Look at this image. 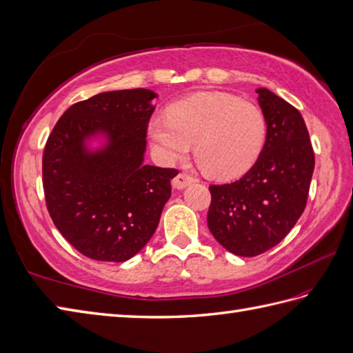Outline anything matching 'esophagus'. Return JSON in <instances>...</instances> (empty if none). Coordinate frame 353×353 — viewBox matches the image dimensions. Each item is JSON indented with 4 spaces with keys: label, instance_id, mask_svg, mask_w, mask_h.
I'll list each match as a JSON object with an SVG mask.
<instances>
[{
    "label": "esophagus",
    "instance_id": "esophagus-1",
    "mask_svg": "<svg viewBox=\"0 0 353 353\" xmlns=\"http://www.w3.org/2000/svg\"><path fill=\"white\" fill-rule=\"evenodd\" d=\"M196 179L193 176H190L188 174H184V172H181V174H178L174 179H172V185H174L175 188H178V190H181V188L187 187L188 184L194 183Z\"/></svg>",
    "mask_w": 353,
    "mask_h": 353
}]
</instances>
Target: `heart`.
<instances>
[{
	"instance_id": "heart-1",
	"label": "heart",
	"mask_w": 353,
	"mask_h": 353,
	"mask_svg": "<svg viewBox=\"0 0 353 353\" xmlns=\"http://www.w3.org/2000/svg\"><path fill=\"white\" fill-rule=\"evenodd\" d=\"M265 134L262 110L228 92L194 94L148 124L151 145L163 163L181 160L194 142L197 165L217 179L244 174L259 156Z\"/></svg>"
}]
</instances>
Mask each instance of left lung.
Masks as SVG:
<instances>
[{"mask_svg": "<svg viewBox=\"0 0 353 353\" xmlns=\"http://www.w3.org/2000/svg\"><path fill=\"white\" fill-rule=\"evenodd\" d=\"M266 123L265 145L238 181L210 185L208 228L236 256L268 252L305 210L314 152L299 110L266 88H257Z\"/></svg>", "mask_w": 353, "mask_h": 353, "instance_id": "8db88e82", "label": "left lung"}]
</instances>
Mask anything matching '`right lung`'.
Here are the masks:
<instances>
[{"label":"right lung","instance_id":"add662e5","mask_svg":"<svg viewBox=\"0 0 353 353\" xmlns=\"http://www.w3.org/2000/svg\"><path fill=\"white\" fill-rule=\"evenodd\" d=\"M156 92L109 91L68 108L43 151V192L57 229L94 261L124 262L159 226L178 170L143 165ZM105 131L111 142L91 154L83 139Z\"/></svg>","mask_w":353,"mask_h":353}]
</instances>
